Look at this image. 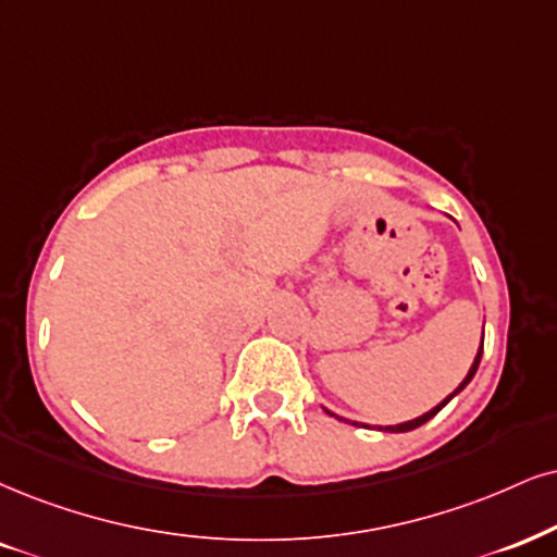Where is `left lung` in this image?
I'll use <instances>...</instances> for the list:
<instances>
[{"instance_id": "1", "label": "left lung", "mask_w": 557, "mask_h": 557, "mask_svg": "<svg viewBox=\"0 0 557 557\" xmlns=\"http://www.w3.org/2000/svg\"><path fill=\"white\" fill-rule=\"evenodd\" d=\"M480 356H483V343H480V351H478V356H475V361H472L470 372H468V376H465V380H462V384H459V387H457V389H455V393H451L449 397H446V400H442V403H438L434 410H429V413L418 416V418H413V421H408V423H400V425H384V431H395V434H400V431H413V429H418V425H423L425 421H431V418H434V416L438 413V410H442V408H444V405L451 400V397H455L457 393H462V389H465V387H468V384H470V380H472V376H475V372H478V363H480ZM327 416H335V413H331V410H327ZM354 425H359V423H354Z\"/></svg>"}]
</instances>
